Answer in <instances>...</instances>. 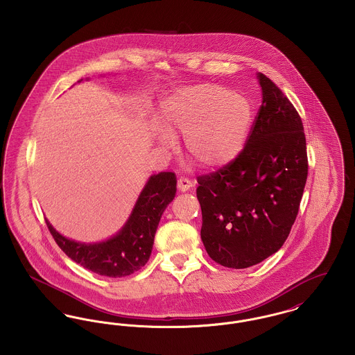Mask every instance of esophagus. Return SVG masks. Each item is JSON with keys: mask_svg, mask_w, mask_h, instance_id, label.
<instances>
[{"mask_svg": "<svg viewBox=\"0 0 355 355\" xmlns=\"http://www.w3.org/2000/svg\"><path fill=\"white\" fill-rule=\"evenodd\" d=\"M177 187H178V189H180L181 191H188V190L193 188L194 185H193V182H191L189 178L181 177V178H178V181H177Z\"/></svg>", "mask_w": 355, "mask_h": 355, "instance_id": "34e87169", "label": "esophagus"}]
</instances>
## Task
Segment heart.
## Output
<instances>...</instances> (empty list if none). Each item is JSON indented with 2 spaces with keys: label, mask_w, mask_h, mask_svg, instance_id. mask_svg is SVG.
<instances>
[{
  "label": "heart",
  "mask_w": 355,
  "mask_h": 355,
  "mask_svg": "<svg viewBox=\"0 0 355 355\" xmlns=\"http://www.w3.org/2000/svg\"><path fill=\"white\" fill-rule=\"evenodd\" d=\"M250 102L217 84H198L173 95L162 111L166 131L158 142L174 146L177 135L187 137L189 158L201 168H218L232 162L245 146L250 125Z\"/></svg>",
  "instance_id": "1"
}]
</instances>
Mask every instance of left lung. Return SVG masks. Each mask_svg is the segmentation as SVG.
I'll return each mask as SVG.
<instances>
[{"label":"left lung","mask_w":355,"mask_h":355,"mask_svg":"<svg viewBox=\"0 0 355 355\" xmlns=\"http://www.w3.org/2000/svg\"><path fill=\"white\" fill-rule=\"evenodd\" d=\"M263 102L243 151L197 178L201 239L210 259L248 268L282 248L309 174L302 119L283 91L257 73Z\"/></svg>","instance_id":"obj_1"}]
</instances>
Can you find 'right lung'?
<instances>
[{"instance_id":"1","label":"right lung","mask_w":355,"mask_h":355,"mask_svg":"<svg viewBox=\"0 0 355 355\" xmlns=\"http://www.w3.org/2000/svg\"><path fill=\"white\" fill-rule=\"evenodd\" d=\"M175 191L174 173L162 171L151 175L123 228L101 243L85 244L67 239L48 220L45 223L58 245L75 263L102 276L123 277L139 271L148 261L159 220Z\"/></svg>"}]
</instances>
